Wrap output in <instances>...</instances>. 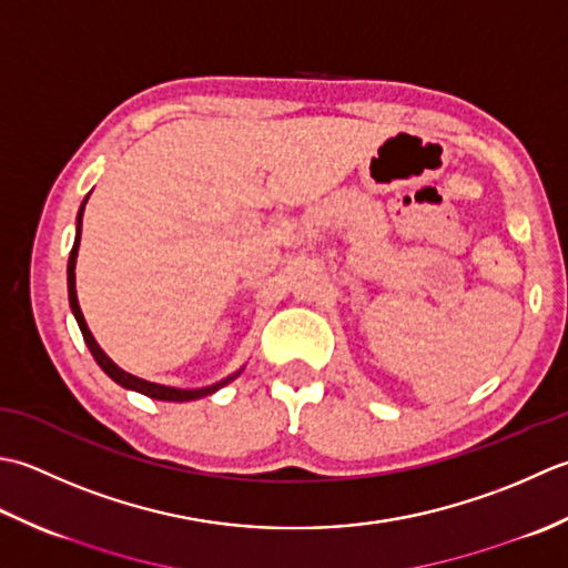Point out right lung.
Wrapping results in <instances>:
<instances>
[{
	"instance_id": "add662e5",
	"label": "right lung",
	"mask_w": 568,
	"mask_h": 568,
	"mask_svg": "<svg viewBox=\"0 0 568 568\" xmlns=\"http://www.w3.org/2000/svg\"><path fill=\"white\" fill-rule=\"evenodd\" d=\"M85 203L88 199L83 201V205H80V213H78V233H75V242H73V250H71V257H68V298H71V308H73V316L78 321L80 326V333H83V338L88 343V348L92 353V357H95V363L105 369V373L118 382V385L126 387V389H134V392H142V395L152 397V399H164V402H191V399H201L205 395H213L215 389H220L223 385H227L230 379H235L237 375L227 377L223 382H217V385L213 387H203V389H176V387H164V385H156V382H146L142 377H134L130 373H124V369H120L118 365H114L110 357L102 353L100 345L95 343V338H92V333L88 328V323L83 318V311H80L78 306V296H75V257H78V245H80V230H83V211H85Z\"/></svg>"
}]
</instances>
